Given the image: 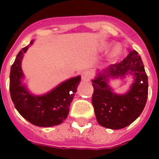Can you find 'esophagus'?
I'll list each match as a JSON object with an SVG mask.
<instances>
[{
    "instance_id": "esophagus-1",
    "label": "esophagus",
    "mask_w": 159,
    "mask_h": 159,
    "mask_svg": "<svg viewBox=\"0 0 159 159\" xmlns=\"http://www.w3.org/2000/svg\"><path fill=\"white\" fill-rule=\"evenodd\" d=\"M91 77H92V72L90 71H86L82 73V79L83 81H89L91 79Z\"/></svg>"
}]
</instances>
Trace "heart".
<instances>
[{"label":"heart","instance_id":"1","mask_svg":"<svg viewBox=\"0 0 159 159\" xmlns=\"http://www.w3.org/2000/svg\"><path fill=\"white\" fill-rule=\"evenodd\" d=\"M120 53V48L119 46H116L115 48H113V50L111 52V57H116L117 56H119V54Z\"/></svg>","mask_w":159,"mask_h":159}]
</instances>
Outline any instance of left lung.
Wrapping results in <instances>:
<instances>
[{"mask_svg": "<svg viewBox=\"0 0 159 159\" xmlns=\"http://www.w3.org/2000/svg\"><path fill=\"white\" fill-rule=\"evenodd\" d=\"M133 75L134 83L125 95H117L108 87L109 76ZM94 88L92 102L97 122L103 127L120 129L133 123L142 113L148 98V76L141 57L129 51L123 61L111 65L92 80Z\"/></svg>", "mask_w": 159, "mask_h": 159, "instance_id": "1", "label": "left lung"}]
</instances>
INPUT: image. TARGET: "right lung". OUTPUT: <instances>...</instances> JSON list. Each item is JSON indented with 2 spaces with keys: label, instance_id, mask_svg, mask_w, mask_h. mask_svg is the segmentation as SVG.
Returning a JSON list of instances; mask_svg holds the SVG:
<instances>
[{
  "label": "right lung",
  "instance_id": "obj_1",
  "mask_svg": "<svg viewBox=\"0 0 159 159\" xmlns=\"http://www.w3.org/2000/svg\"><path fill=\"white\" fill-rule=\"evenodd\" d=\"M33 43L21 49L11 66L10 73V92L15 107L18 112L34 125L50 127L60 125L69 113V106L77 92L81 77H73L62 82L44 96H33L21 84L23 72L21 60L24 53Z\"/></svg>",
  "mask_w": 159,
  "mask_h": 159
}]
</instances>
